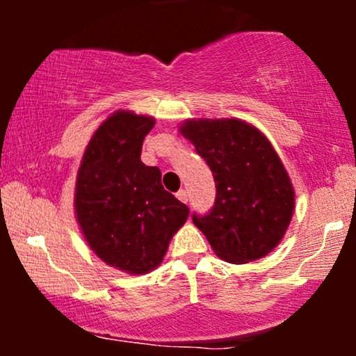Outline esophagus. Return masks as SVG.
I'll list each match as a JSON object with an SVG mask.
<instances>
[{
	"mask_svg": "<svg viewBox=\"0 0 356 356\" xmlns=\"http://www.w3.org/2000/svg\"><path fill=\"white\" fill-rule=\"evenodd\" d=\"M175 195H177V199H179V201H181V202H186V204H187V201H189V195H187V192L184 191V189L179 191Z\"/></svg>",
	"mask_w": 356,
	"mask_h": 356,
	"instance_id": "1",
	"label": "esophagus"
}]
</instances>
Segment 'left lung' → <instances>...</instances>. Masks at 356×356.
<instances>
[{
    "instance_id": "8db88e82",
    "label": "left lung",
    "mask_w": 356,
    "mask_h": 356,
    "mask_svg": "<svg viewBox=\"0 0 356 356\" xmlns=\"http://www.w3.org/2000/svg\"><path fill=\"white\" fill-rule=\"evenodd\" d=\"M181 134L214 175V206L192 220L216 254L243 264L271 252L289 226L295 191L268 138L238 118L187 120Z\"/></svg>"
}]
</instances>
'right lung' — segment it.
<instances>
[{
  "instance_id": "right-lung-1",
  "label": "right lung",
  "mask_w": 356,
  "mask_h": 356,
  "mask_svg": "<svg viewBox=\"0 0 356 356\" xmlns=\"http://www.w3.org/2000/svg\"><path fill=\"white\" fill-rule=\"evenodd\" d=\"M152 117L118 110L90 138L76 175V219L90 249L130 275L152 271L189 207L162 187L161 169L140 161Z\"/></svg>"
}]
</instances>
